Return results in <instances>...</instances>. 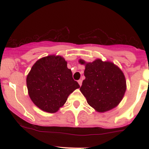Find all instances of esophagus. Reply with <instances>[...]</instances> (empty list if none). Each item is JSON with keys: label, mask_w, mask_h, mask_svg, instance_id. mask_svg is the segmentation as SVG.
I'll return each mask as SVG.
<instances>
[{"label": "esophagus", "mask_w": 149, "mask_h": 149, "mask_svg": "<svg viewBox=\"0 0 149 149\" xmlns=\"http://www.w3.org/2000/svg\"><path fill=\"white\" fill-rule=\"evenodd\" d=\"M78 83H79V86H81L82 85V80L81 79H80V80H79L78 81Z\"/></svg>", "instance_id": "obj_1"}]
</instances>
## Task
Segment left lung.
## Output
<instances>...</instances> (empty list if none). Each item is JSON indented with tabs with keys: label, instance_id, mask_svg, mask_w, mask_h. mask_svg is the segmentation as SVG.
<instances>
[{
	"label": "left lung",
	"instance_id": "1",
	"mask_svg": "<svg viewBox=\"0 0 149 149\" xmlns=\"http://www.w3.org/2000/svg\"><path fill=\"white\" fill-rule=\"evenodd\" d=\"M79 62L85 65L86 79L80 91L87 103L99 112H107L116 107L123 100L127 87L121 69L110 61L101 59L91 63L80 59Z\"/></svg>",
	"mask_w": 149,
	"mask_h": 149
}]
</instances>
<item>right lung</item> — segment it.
Masks as SVG:
<instances>
[{
  "mask_svg": "<svg viewBox=\"0 0 149 149\" xmlns=\"http://www.w3.org/2000/svg\"><path fill=\"white\" fill-rule=\"evenodd\" d=\"M28 94L33 103L45 112L55 113L68 96L80 87L62 56L50 55L39 59L26 76Z\"/></svg>",
  "mask_w": 149,
  "mask_h": 149,
  "instance_id": "add662e5",
  "label": "right lung"
}]
</instances>
